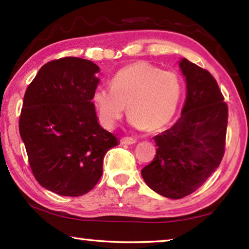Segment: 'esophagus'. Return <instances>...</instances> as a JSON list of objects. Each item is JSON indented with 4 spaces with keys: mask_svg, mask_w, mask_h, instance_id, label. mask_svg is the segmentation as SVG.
Listing matches in <instances>:
<instances>
[{
    "mask_svg": "<svg viewBox=\"0 0 249 249\" xmlns=\"http://www.w3.org/2000/svg\"><path fill=\"white\" fill-rule=\"evenodd\" d=\"M121 143L122 144H128V145H130V144H134L136 143V140L134 139H132V138H128V137H124V138H121Z\"/></svg>",
    "mask_w": 249,
    "mask_h": 249,
    "instance_id": "34e87169",
    "label": "esophagus"
}]
</instances>
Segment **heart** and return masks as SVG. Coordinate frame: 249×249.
Returning a JSON list of instances; mask_svg holds the SVG:
<instances>
[{"mask_svg": "<svg viewBox=\"0 0 249 249\" xmlns=\"http://www.w3.org/2000/svg\"><path fill=\"white\" fill-rule=\"evenodd\" d=\"M110 86L97 88L92 95L98 119L106 128L115 127L125 105L128 122L133 129L159 131L172 120L182 96V81L178 74L146 62L121 68Z\"/></svg>", "mask_w": 249, "mask_h": 249, "instance_id": "b5f03b06", "label": "heart"}]
</instances>
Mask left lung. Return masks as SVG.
<instances>
[{
    "label": "left lung",
    "instance_id": "obj_1",
    "mask_svg": "<svg viewBox=\"0 0 249 249\" xmlns=\"http://www.w3.org/2000/svg\"><path fill=\"white\" fill-rule=\"evenodd\" d=\"M178 66L186 83L181 117L153 138L156 157L141 170L150 189L172 199L195 192L218 168L225 151L228 118L214 77L186 58H181Z\"/></svg>",
    "mask_w": 249,
    "mask_h": 249
}]
</instances>
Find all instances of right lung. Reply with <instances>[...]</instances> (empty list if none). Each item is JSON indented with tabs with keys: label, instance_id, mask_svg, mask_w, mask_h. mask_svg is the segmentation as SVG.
Returning <instances> with one entry per match:
<instances>
[{
	"label": "right lung",
	"instance_id": "obj_1",
	"mask_svg": "<svg viewBox=\"0 0 249 249\" xmlns=\"http://www.w3.org/2000/svg\"><path fill=\"white\" fill-rule=\"evenodd\" d=\"M90 60L65 57L45 64L27 87L19 134L33 174L63 196L91 191L109 149L119 144L98 122L92 95L100 79Z\"/></svg>",
	"mask_w": 249,
	"mask_h": 249
}]
</instances>
